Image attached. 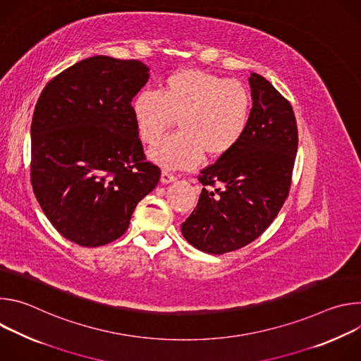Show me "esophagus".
Instances as JSON below:
<instances>
[{
  "instance_id": "obj_1",
  "label": "esophagus",
  "mask_w": 361,
  "mask_h": 361,
  "mask_svg": "<svg viewBox=\"0 0 361 361\" xmlns=\"http://www.w3.org/2000/svg\"><path fill=\"white\" fill-rule=\"evenodd\" d=\"M177 180V177L173 174V173H170L169 170H164L163 173H161V183L163 184H169V183H173V181H176Z\"/></svg>"
}]
</instances>
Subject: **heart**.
I'll list each match as a JSON object with an SVG mask.
<instances>
[{"mask_svg":"<svg viewBox=\"0 0 361 361\" xmlns=\"http://www.w3.org/2000/svg\"><path fill=\"white\" fill-rule=\"evenodd\" d=\"M131 113L141 140L149 145L177 120L181 131L154 147L149 156L167 169H191L204 154L217 160L237 147L250 123L251 97L238 81L184 68L167 75L159 94H137Z\"/></svg>","mask_w":361,"mask_h":361,"instance_id":"b5f03b06","label":"heart"}]
</instances>
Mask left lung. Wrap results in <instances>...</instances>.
Returning a JSON list of instances; mask_svg holds the SVG:
<instances>
[{
    "label": "left lung",
    "mask_w": 361,
    "mask_h": 361,
    "mask_svg": "<svg viewBox=\"0 0 361 361\" xmlns=\"http://www.w3.org/2000/svg\"><path fill=\"white\" fill-rule=\"evenodd\" d=\"M252 107L245 134L227 156L201 170L204 185L181 224L184 238L209 254L238 250L260 237L288 197L298 147L290 102L251 73Z\"/></svg>",
    "instance_id": "left-lung-1"
}]
</instances>
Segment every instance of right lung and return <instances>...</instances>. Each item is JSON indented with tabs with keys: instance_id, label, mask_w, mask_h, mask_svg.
<instances>
[{
	"instance_id": "add662e5",
	"label": "right lung",
	"mask_w": 361,
	"mask_h": 361,
	"mask_svg": "<svg viewBox=\"0 0 361 361\" xmlns=\"http://www.w3.org/2000/svg\"><path fill=\"white\" fill-rule=\"evenodd\" d=\"M147 81L141 61L95 56L39 94L31 121L32 191L49 223L78 245L120 238L137 204L160 181L131 113Z\"/></svg>"
}]
</instances>
